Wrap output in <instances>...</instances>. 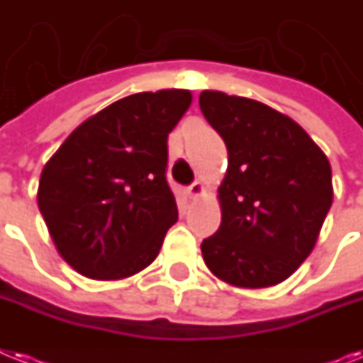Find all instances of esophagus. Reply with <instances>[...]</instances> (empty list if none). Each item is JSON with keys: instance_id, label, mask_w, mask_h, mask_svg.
<instances>
[{"instance_id": "obj_1", "label": "esophagus", "mask_w": 363, "mask_h": 363, "mask_svg": "<svg viewBox=\"0 0 363 363\" xmlns=\"http://www.w3.org/2000/svg\"><path fill=\"white\" fill-rule=\"evenodd\" d=\"M205 191V188H203V184L199 181H196L194 184H190L188 186V196L190 197H199Z\"/></svg>"}]
</instances>
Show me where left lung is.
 I'll return each instance as SVG.
<instances>
[{"mask_svg": "<svg viewBox=\"0 0 363 363\" xmlns=\"http://www.w3.org/2000/svg\"><path fill=\"white\" fill-rule=\"evenodd\" d=\"M199 108L229 155L222 223L201 242L205 264L235 287L281 284L311 253L334 199L328 158L263 102L203 91Z\"/></svg>", "mask_w": 363, "mask_h": 363, "instance_id": "obj_1", "label": "left lung"}]
</instances>
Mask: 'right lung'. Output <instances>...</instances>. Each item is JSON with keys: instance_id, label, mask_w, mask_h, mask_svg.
<instances>
[{"instance_id": "obj_1", "label": "right lung", "mask_w": 363, "mask_h": 363, "mask_svg": "<svg viewBox=\"0 0 363 363\" xmlns=\"http://www.w3.org/2000/svg\"><path fill=\"white\" fill-rule=\"evenodd\" d=\"M190 104L186 89L125 96L84 121L44 166L38 211L76 272L121 279L155 261L179 216L167 134Z\"/></svg>"}]
</instances>
